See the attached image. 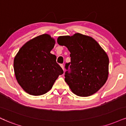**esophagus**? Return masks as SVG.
Returning a JSON list of instances; mask_svg holds the SVG:
<instances>
[{
    "mask_svg": "<svg viewBox=\"0 0 126 126\" xmlns=\"http://www.w3.org/2000/svg\"><path fill=\"white\" fill-rule=\"evenodd\" d=\"M60 66H61V67L63 69V70H64V66H63V64H60Z\"/></svg>",
    "mask_w": 126,
    "mask_h": 126,
    "instance_id": "1",
    "label": "esophagus"
}]
</instances>
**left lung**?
I'll return each instance as SVG.
<instances>
[{"label":"left lung","mask_w":126,"mask_h":126,"mask_svg":"<svg viewBox=\"0 0 126 126\" xmlns=\"http://www.w3.org/2000/svg\"><path fill=\"white\" fill-rule=\"evenodd\" d=\"M57 43L68 48L70 73H65V81L77 96L87 97L96 93L106 82L109 76V57L92 37L77 33L72 36H59Z\"/></svg>","instance_id":"left-lung-1"}]
</instances>
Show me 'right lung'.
I'll use <instances>...</instances> for the list:
<instances>
[{
	"instance_id": "add662e5",
	"label": "right lung",
	"mask_w": 126,
	"mask_h": 126,
	"mask_svg": "<svg viewBox=\"0 0 126 126\" xmlns=\"http://www.w3.org/2000/svg\"><path fill=\"white\" fill-rule=\"evenodd\" d=\"M55 40L43 34L26 42L20 48L13 62L16 79L21 87L33 96L48 92L63 70L50 53Z\"/></svg>"
}]
</instances>
